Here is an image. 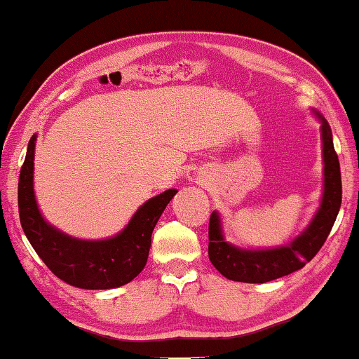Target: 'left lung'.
<instances>
[{
  "label": "left lung",
  "instance_id": "obj_1",
  "mask_svg": "<svg viewBox=\"0 0 359 359\" xmlns=\"http://www.w3.org/2000/svg\"><path fill=\"white\" fill-rule=\"evenodd\" d=\"M320 120L323 192L320 206L308 226L286 245L272 248H241L225 239L222 217L212 211L209 219V259L228 280L241 283H267L300 270L322 248L333 228L342 201L339 159L334 151L333 134L325 117L311 109Z\"/></svg>",
  "mask_w": 359,
  "mask_h": 359
}]
</instances>
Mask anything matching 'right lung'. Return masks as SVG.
<instances>
[{
	"instance_id": "obj_1",
	"label": "right lung",
	"mask_w": 359,
	"mask_h": 359,
	"mask_svg": "<svg viewBox=\"0 0 359 359\" xmlns=\"http://www.w3.org/2000/svg\"><path fill=\"white\" fill-rule=\"evenodd\" d=\"M37 134L28 144L18 178L20 223L39 258L67 285L79 289H114L144 270L151 233L177 189L147 200L120 233L106 239H78L53 226L42 215L34 192V153Z\"/></svg>"
}]
</instances>
